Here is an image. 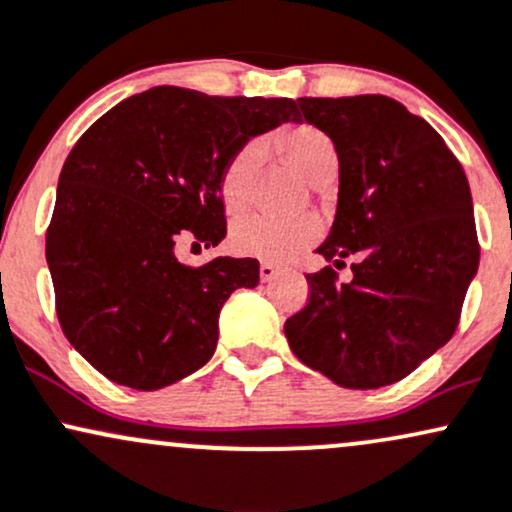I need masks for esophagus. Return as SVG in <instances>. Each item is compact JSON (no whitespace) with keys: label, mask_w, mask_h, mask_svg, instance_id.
<instances>
[{"label":"esophagus","mask_w":512,"mask_h":512,"mask_svg":"<svg viewBox=\"0 0 512 512\" xmlns=\"http://www.w3.org/2000/svg\"><path fill=\"white\" fill-rule=\"evenodd\" d=\"M258 273H261V280H263V282H270V280L278 278L280 268L273 266V263H261V268H258Z\"/></svg>","instance_id":"obj_1"}]
</instances>
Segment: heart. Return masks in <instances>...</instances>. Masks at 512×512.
Masks as SVG:
<instances>
[{
    "instance_id": "1",
    "label": "heart",
    "mask_w": 512,
    "mask_h": 512,
    "mask_svg": "<svg viewBox=\"0 0 512 512\" xmlns=\"http://www.w3.org/2000/svg\"><path fill=\"white\" fill-rule=\"evenodd\" d=\"M273 148L299 177L314 186H326L338 174V150L314 126H292L273 136ZM261 143H246L232 155L220 179V196L230 215H242L254 201V184L261 165ZM318 220H268L249 218L234 225L230 244L239 256L263 258V261H287L304 246L316 242Z\"/></svg>"
}]
</instances>
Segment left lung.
Here are the masks:
<instances>
[{
    "mask_svg": "<svg viewBox=\"0 0 512 512\" xmlns=\"http://www.w3.org/2000/svg\"><path fill=\"white\" fill-rule=\"evenodd\" d=\"M297 124L323 131L340 162L338 208L306 275L311 299L287 318L292 352L342 388L390 386L458 328L479 268L470 184L426 119L388 95L299 98Z\"/></svg>",
    "mask_w": 512,
    "mask_h": 512,
    "instance_id": "obj_1",
    "label": "left lung"
}]
</instances>
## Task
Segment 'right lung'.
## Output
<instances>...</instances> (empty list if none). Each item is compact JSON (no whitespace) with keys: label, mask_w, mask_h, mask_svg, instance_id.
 <instances>
[{"label":"right lung","mask_w":512,"mask_h":512,"mask_svg":"<svg viewBox=\"0 0 512 512\" xmlns=\"http://www.w3.org/2000/svg\"><path fill=\"white\" fill-rule=\"evenodd\" d=\"M290 98L155 86L105 112L59 174L45 256L66 340L119 386L158 390L213 357L222 304L254 258L184 266V239L227 234L220 179L251 138L297 122Z\"/></svg>","instance_id":"add662e5"}]
</instances>
